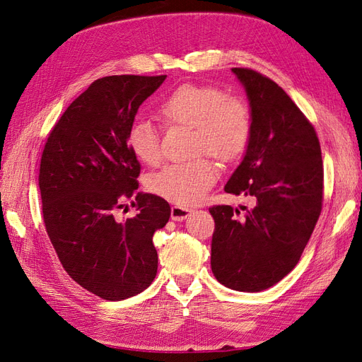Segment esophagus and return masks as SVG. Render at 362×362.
I'll return each instance as SVG.
<instances>
[{"mask_svg":"<svg viewBox=\"0 0 362 362\" xmlns=\"http://www.w3.org/2000/svg\"><path fill=\"white\" fill-rule=\"evenodd\" d=\"M190 214H192V210H189V208H185V206H180V205H173L170 210V217L175 222H182Z\"/></svg>","mask_w":362,"mask_h":362,"instance_id":"obj_1","label":"esophagus"}]
</instances>
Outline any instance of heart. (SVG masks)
<instances>
[{"instance_id": "1", "label": "heart", "mask_w": 362, "mask_h": 362, "mask_svg": "<svg viewBox=\"0 0 362 362\" xmlns=\"http://www.w3.org/2000/svg\"><path fill=\"white\" fill-rule=\"evenodd\" d=\"M156 112L168 125L194 128L196 151L231 161L246 151L252 134L247 104L208 84H182L161 98ZM134 157L154 166L161 160L160 137L149 120H137L127 136ZM216 164L206 157L173 163L148 178V189L177 205L201 202L217 180Z\"/></svg>"}]
</instances>
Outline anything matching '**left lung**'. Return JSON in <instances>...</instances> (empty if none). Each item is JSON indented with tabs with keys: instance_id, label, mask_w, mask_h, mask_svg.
Masks as SVG:
<instances>
[{
	"instance_id": "8db88e82",
	"label": "left lung",
	"mask_w": 362,
	"mask_h": 362,
	"mask_svg": "<svg viewBox=\"0 0 362 362\" xmlns=\"http://www.w3.org/2000/svg\"><path fill=\"white\" fill-rule=\"evenodd\" d=\"M233 72L247 95L252 134L225 192L250 196L254 208L243 217L229 205L210 208L211 270L225 287L255 293L299 262L322 211L323 163L315 129L291 98L255 71Z\"/></svg>"
}]
</instances>
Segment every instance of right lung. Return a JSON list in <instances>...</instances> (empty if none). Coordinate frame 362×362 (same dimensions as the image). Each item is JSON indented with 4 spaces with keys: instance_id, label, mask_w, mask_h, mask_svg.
I'll list each match as a JSON object with an SVG mask.
<instances>
[{
    "instance_id": "add662e5",
    "label": "right lung",
    "mask_w": 362,
    "mask_h": 362,
    "mask_svg": "<svg viewBox=\"0 0 362 362\" xmlns=\"http://www.w3.org/2000/svg\"><path fill=\"white\" fill-rule=\"evenodd\" d=\"M164 80L112 75L93 81L62 115L42 154L39 189L51 243L68 275L105 300L136 296L157 275L152 235L169 222L170 206L137 192L140 163L127 136L141 103ZM127 202L138 214L117 221Z\"/></svg>"
}]
</instances>
